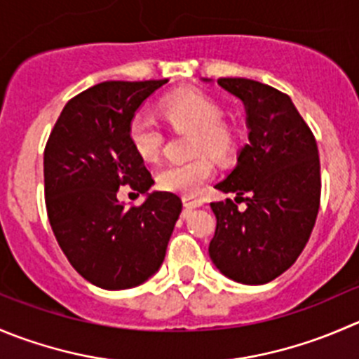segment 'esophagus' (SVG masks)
I'll return each mask as SVG.
<instances>
[{
	"mask_svg": "<svg viewBox=\"0 0 359 359\" xmlns=\"http://www.w3.org/2000/svg\"><path fill=\"white\" fill-rule=\"evenodd\" d=\"M182 203H184V207L187 208V210H193V208L201 207V205H203V201H201L200 198H194V196H189V194H184Z\"/></svg>",
	"mask_w": 359,
	"mask_h": 359,
	"instance_id": "esophagus-1",
	"label": "esophagus"
}]
</instances>
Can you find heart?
I'll list each match as a JSON object with an SVG mask.
<instances>
[{
    "label": "heart",
    "mask_w": 359,
    "mask_h": 359,
    "mask_svg": "<svg viewBox=\"0 0 359 359\" xmlns=\"http://www.w3.org/2000/svg\"><path fill=\"white\" fill-rule=\"evenodd\" d=\"M161 112L175 130L193 131L191 154L205 152L215 161L231 158L238 145V131L224 121V109L212 96L201 91H179L161 102ZM130 142L140 158L152 161L159 156L165 142L161 126L154 117L137 114L131 119ZM214 173L210 159L196 156L187 161L166 163L158 170L156 182L163 191L179 194H196Z\"/></svg>",
    "instance_id": "heart-1"
}]
</instances>
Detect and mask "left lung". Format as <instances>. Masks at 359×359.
<instances>
[{
	"instance_id": "left-lung-1",
	"label": "left lung",
	"mask_w": 359,
	"mask_h": 359,
	"mask_svg": "<svg viewBox=\"0 0 359 359\" xmlns=\"http://www.w3.org/2000/svg\"><path fill=\"white\" fill-rule=\"evenodd\" d=\"M242 100L249 144L217 189L246 201H212L217 226L208 254L235 283L266 284L284 273L307 245L321 200L316 138L291 98L249 79H219ZM245 194L247 198H243Z\"/></svg>"
}]
</instances>
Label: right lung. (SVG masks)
<instances>
[{"mask_svg":"<svg viewBox=\"0 0 359 359\" xmlns=\"http://www.w3.org/2000/svg\"><path fill=\"white\" fill-rule=\"evenodd\" d=\"M163 80L96 83L69 100L43 152L45 205L55 240L76 272L103 290H128L154 276L182 210L154 184L130 142V123ZM121 185L148 196L116 200Z\"/></svg>","mask_w":359,"mask_h":359,"instance_id":"obj_1","label":"right lung"}]
</instances>
